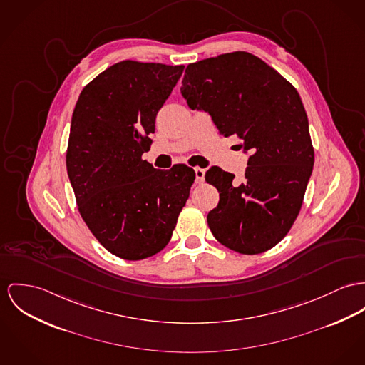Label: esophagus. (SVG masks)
Wrapping results in <instances>:
<instances>
[{"label": "esophagus", "instance_id": "1", "mask_svg": "<svg viewBox=\"0 0 365 365\" xmlns=\"http://www.w3.org/2000/svg\"><path fill=\"white\" fill-rule=\"evenodd\" d=\"M196 183H202L204 182V176H205V169L196 168Z\"/></svg>", "mask_w": 365, "mask_h": 365}]
</instances>
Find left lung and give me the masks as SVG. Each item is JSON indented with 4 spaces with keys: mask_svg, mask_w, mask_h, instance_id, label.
<instances>
[{
    "mask_svg": "<svg viewBox=\"0 0 365 365\" xmlns=\"http://www.w3.org/2000/svg\"><path fill=\"white\" fill-rule=\"evenodd\" d=\"M182 96L210 113L220 135L250 151L246 179L211 168L205 180L220 193L207 222L214 237L240 254L277 246L294 224L314 165L309 119L294 86L258 56L235 51L189 63Z\"/></svg>",
    "mask_w": 365,
    "mask_h": 365,
    "instance_id": "8db88e82",
    "label": "left lung"
}]
</instances>
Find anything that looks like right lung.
I'll return each mask as SVG.
<instances>
[{
  "mask_svg": "<svg viewBox=\"0 0 365 365\" xmlns=\"http://www.w3.org/2000/svg\"><path fill=\"white\" fill-rule=\"evenodd\" d=\"M183 69L118 62L84 86L73 110L66 170L78 210L94 237L123 259L168 245L196 179L185 164L161 170L141 158Z\"/></svg>",
  "mask_w": 365,
  "mask_h": 365,
  "instance_id": "1",
  "label": "right lung"
}]
</instances>
